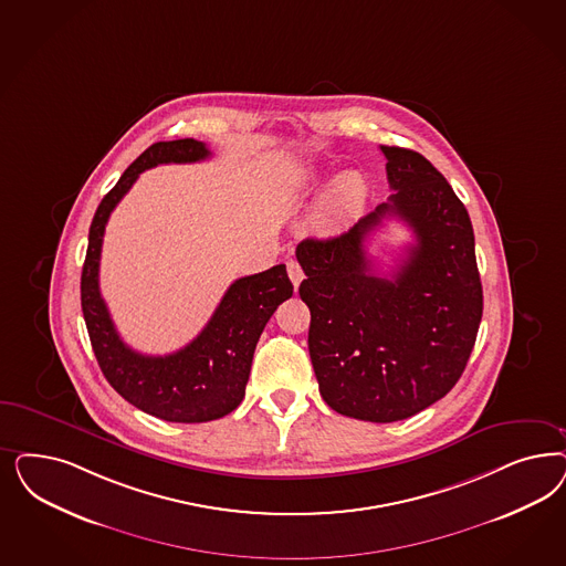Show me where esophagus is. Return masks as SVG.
<instances>
[{
    "mask_svg": "<svg viewBox=\"0 0 566 566\" xmlns=\"http://www.w3.org/2000/svg\"><path fill=\"white\" fill-rule=\"evenodd\" d=\"M287 274H290V279H292L293 287L297 290L300 283L304 281V271H302V266H300L297 260H290V262H287Z\"/></svg>",
    "mask_w": 566,
    "mask_h": 566,
    "instance_id": "esophagus-1",
    "label": "esophagus"
}]
</instances>
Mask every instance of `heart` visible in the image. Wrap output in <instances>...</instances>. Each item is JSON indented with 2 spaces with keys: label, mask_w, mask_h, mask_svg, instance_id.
<instances>
[{
  "label": "heart",
  "mask_w": 566,
  "mask_h": 566,
  "mask_svg": "<svg viewBox=\"0 0 566 566\" xmlns=\"http://www.w3.org/2000/svg\"><path fill=\"white\" fill-rule=\"evenodd\" d=\"M311 191H321L325 187V181L318 177H312L308 182ZM366 185L360 175L356 172H344L339 175L333 185L328 187L325 203H323V214L331 222H344V220L354 219L366 201Z\"/></svg>",
  "instance_id": "heart-1"
}]
</instances>
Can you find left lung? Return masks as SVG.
<instances>
[{
	"label": "left lung",
	"instance_id": "left-lung-1",
	"mask_svg": "<svg viewBox=\"0 0 566 566\" xmlns=\"http://www.w3.org/2000/svg\"><path fill=\"white\" fill-rule=\"evenodd\" d=\"M396 191L347 233L304 239L300 297L311 308L308 349L323 400L352 419L403 420L441 400L473 352L483 314L473 224L424 156L381 146ZM418 243L389 277L371 273L364 241L384 218Z\"/></svg>",
	"mask_w": 566,
	"mask_h": 566
}]
</instances>
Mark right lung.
Here are the masks:
<instances>
[{
    "label": "right lung",
    "instance_id": "obj_1",
    "mask_svg": "<svg viewBox=\"0 0 566 566\" xmlns=\"http://www.w3.org/2000/svg\"><path fill=\"white\" fill-rule=\"evenodd\" d=\"M208 156L210 149L196 139L147 147L97 206L81 274L83 316L104 377L128 403L168 422H208L238 408L245 396L255 344L276 306L293 293L285 264H276L238 279L200 335L179 352L146 356L120 339L99 293V255L109 214L147 168L200 163Z\"/></svg>",
    "mask_w": 566,
    "mask_h": 566
}]
</instances>
